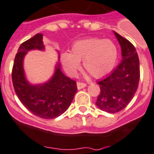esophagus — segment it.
<instances>
[{"instance_id": "34e87169", "label": "esophagus", "mask_w": 154, "mask_h": 154, "mask_svg": "<svg viewBox=\"0 0 154 154\" xmlns=\"http://www.w3.org/2000/svg\"><path fill=\"white\" fill-rule=\"evenodd\" d=\"M86 83H83V82H77V88H78L79 90H81V89L84 88V87H86Z\"/></svg>"}]
</instances>
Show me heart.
<instances>
[{"mask_svg":"<svg viewBox=\"0 0 154 154\" xmlns=\"http://www.w3.org/2000/svg\"><path fill=\"white\" fill-rule=\"evenodd\" d=\"M118 58V49L112 41L102 38H87L76 42L71 53L63 52L60 56L62 65L69 75H75L80 61L88 74L94 78L107 75L113 70Z\"/></svg>","mask_w":154,"mask_h":154,"instance_id":"b5f03b06","label":"heart"}]
</instances>
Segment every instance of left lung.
Wrapping results in <instances>:
<instances>
[{"label": "left lung", "mask_w": 154, "mask_h": 154, "mask_svg": "<svg viewBox=\"0 0 154 154\" xmlns=\"http://www.w3.org/2000/svg\"><path fill=\"white\" fill-rule=\"evenodd\" d=\"M121 48L122 60L108 76L97 81L101 93L96 105L109 113H116L127 107L138 88L140 69L136 49L128 40L113 31Z\"/></svg>", "instance_id": "8db88e82"}]
</instances>
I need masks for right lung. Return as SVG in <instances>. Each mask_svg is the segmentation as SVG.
<instances>
[{"label": "right lung", "mask_w": 154, "mask_h": 154, "mask_svg": "<svg viewBox=\"0 0 154 154\" xmlns=\"http://www.w3.org/2000/svg\"><path fill=\"white\" fill-rule=\"evenodd\" d=\"M42 40L43 34H37L21 44L14 60L11 77L16 95L23 105L34 115L49 120L58 117L68 109L77 86L75 81L63 74L59 59L55 72L48 81L33 84L27 80L23 68L24 57L30 50L44 51L45 47Z\"/></svg>", "instance_id": "add662e5"}]
</instances>
